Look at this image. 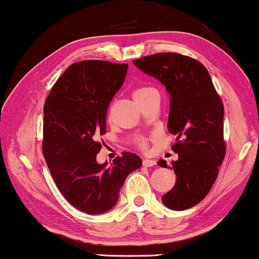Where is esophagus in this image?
Returning <instances> with one entry per match:
<instances>
[{"mask_svg": "<svg viewBox=\"0 0 259 259\" xmlns=\"http://www.w3.org/2000/svg\"><path fill=\"white\" fill-rule=\"evenodd\" d=\"M157 162L153 159H144L143 160V165L146 166V167H151V166H154Z\"/></svg>", "mask_w": 259, "mask_h": 259, "instance_id": "1", "label": "esophagus"}]
</instances>
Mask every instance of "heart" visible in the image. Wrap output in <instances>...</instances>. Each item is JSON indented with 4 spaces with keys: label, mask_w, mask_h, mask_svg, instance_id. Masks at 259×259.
I'll return each mask as SVG.
<instances>
[{
    "label": "heart",
    "mask_w": 259,
    "mask_h": 259,
    "mask_svg": "<svg viewBox=\"0 0 259 259\" xmlns=\"http://www.w3.org/2000/svg\"><path fill=\"white\" fill-rule=\"evenodd\" d=\"M151 91H153V88H151V87H139V88H137V90L133 92L134 100H136V101L140 100V99H143L147 93H150ZM139 146L141 148H145V146H146V144H145L144 141L141 140V141H139Z\"/></svg>",
    "instance_id": "heart-1"
}]
</instances>
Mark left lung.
<instances>
[{
    "instance_id": "obj_1",
    "label": "left lung",
    "mask_w": 259,
    "mask_h": 259,
    "mask_svg": "<svg viewBox=\"0 0 259 259\" xmlns=\"http://www.w3.org/2000/svg\"><path fill=\"white\" fill-rule=\"evenodd\" d=\"M141 72L153 76L168 92V132L175 134L172 162L177 180L161 197L165 206L183 211L200 203L218 177L225 157L224 106L207 69L199 61L178 53H158L134 60ZM159 166L167 168L165 160Z\"/></svg>"
}]
</instances>
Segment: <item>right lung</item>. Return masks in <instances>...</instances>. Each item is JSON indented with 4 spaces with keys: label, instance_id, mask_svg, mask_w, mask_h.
<instances>
[{
    "label": "right lung",
    "instance_id": "1",
    "mask_svg": "<svg viewBox=\"0 0 259 259\" xmlns=\"http://www.w3.org/2000/svg\"><path fill=\"white\" fill-rule=\"evenodd\" d=\"M127 67L100 60L73 63L45 102V160L63 197L88 214L111 210L127 176L143 164L131 152L116 157L111 166L97 161L108 105L125 81Z\"/></svg>",
    "mask_w": 259,
    "mask_h": 259
}]
</instances>
